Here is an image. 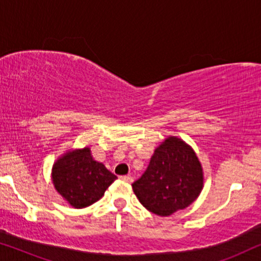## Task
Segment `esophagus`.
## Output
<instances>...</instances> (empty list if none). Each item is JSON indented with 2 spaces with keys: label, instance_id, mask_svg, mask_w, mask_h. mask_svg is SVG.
<instances>
[{
  "label": "esophagus",
  "instance_id": "obj_1",
  "mask_svg": "<svg viewBox=\"0 0 261 261\" xmlns=\"http://www.w3.org/2000/svg\"><path fill=\"white\" fill-rule=\"evenodd\" d=\"M120 179L123 180V181H126V183H132V181H133V177H130V176H121Z\"/></svg>",
  "mask_w": 261,
  "mask_h": 261
}]
</instances>
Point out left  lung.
<instances>
[{
	"mask_svg": "<svg viewBox=\"0 0 261 261\" xmlns=\"http://www.w3.org/2000/svg\"><path fill=\"white\" fill-rule=\"evenodd\" d=\"M146 209L170 216L198 197L203 170L194 149L177 137H169L155 148L145 173L132 184Z\"/></svg>",
	"mask_w": 261,
	"mask_h": 261,
	"instance_id": "8db88e82",
	"label": "left lung"
}]
</instances>
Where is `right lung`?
<instances>
[{
  "label": "right lung",
  "mask_w": 261,
  "mask_h": 261,
  "mask_svg": "<svg viewBox=\"0 0 261 261\" xmlns=\"http://www.w3.org/2000/svg\"><path fill=\"white\" fill-rule=\"evenodd\" d=\"M116 178L102 163L92 158L89 147L65 153L52 169L56 190L77 209L97 202Z\"/></svg>",
  "instance_id": "1"
}]
</instances>
